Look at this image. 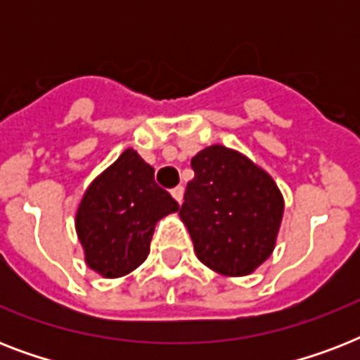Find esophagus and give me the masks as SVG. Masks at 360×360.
<instances>
[{
	"label": "esophagus",
	"instance_id": "esophagus-1",
	"mask_svg": "<svg viewBox=\"0 0 360 360\" xmlns=\"http://www.w3.org/2000/svg\"><path fill=\"white\" fill-rule=\"evenodd\" d=\"M172 196L177 200V203L183 202V186H175V188H172Z\"/></svg>",
	"mask_w": 360,
	"mask_h": 360
}]
</instances>
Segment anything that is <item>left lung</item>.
<instances>
[{"label": "left lung", "mask_w": 360, "mask_h": 360, "mask_svg": "<svg viewBox=\"0 0 360 360\" xmlns=\"http://www.w3.org/2000/svg\"><path fill=\"white\" fill-rule=\"evenodd\" d=\"M181 220L198 259L226 276L259 267L274 248L284 200L271 175L245 155L211 146L192 157Z\"/></svg>", "instance_id": "1"}]
</instances>
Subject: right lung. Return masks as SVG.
<instances>
[{"label":"right lung","mask_w":360,"mask_h":360,"mask_svg":"<svg viewBox=\"0 0 360 360\" xmlns=\"http://www.w3.org/2000/svg\"><path fill=\"white\" fill-rule=\"evenodd\" d=\"M179 203L155 183V169L132 149L93 181L76 213L87 265L106 278L134 271L149 254L155 226Z\"/></svg>","instance_id":"add662e5"}]
</instances>
